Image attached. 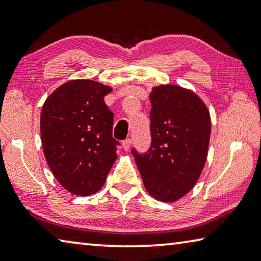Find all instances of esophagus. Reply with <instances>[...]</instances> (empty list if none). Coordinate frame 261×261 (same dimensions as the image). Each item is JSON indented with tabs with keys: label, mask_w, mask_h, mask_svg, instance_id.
Masks as SVG:
<instances>
[{
	"label": "esophagus",
	"mask_w": 261,
	"mask_h": 261,
	"mask_svg": "<svg viewBox=\"0 0 261 261\" xmlns=\"http://www.w3.org/2000/svg\"><path fill=\"white\" fill-rule=\"evenodd\" d=\"M131 143H132V140H131V139H125V140H124L123 144H122V145H123V148H124V151H126V152H127V151L130 150Z\"/></svg>",
	"instance_id": "esophagus-1"
}]
</instances>
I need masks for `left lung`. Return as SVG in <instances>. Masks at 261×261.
<instances>
[{
	"label": "left lung",
	"instance_id": "1",
	"mask_svg": "<svg viewBox=\"0 0 261 261\" xmlns=\"http://www.w3.org/2000/svg\"><path fill=\"white\" fill-rule=\"evenodd\" d=\"M151 148L132 150L144 187L161 202H175L196 185L206 161L212 121L205 103L176 85L152 87Z\"/></svg>",
	"mask_w": 261,
	"mask_h": 261
}]
</instances>
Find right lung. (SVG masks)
Returning <instances> with one entry per match:
<instances>
[{
  "mask_svg": "<svg viewBox=\"0 0 261 261\" xmlns=\"http://www.w3.org/2000/svg\"><path fill=\"white\" fill-rule=\"evenodd\" d=\"M111 90L97 81L69 80L49 94L41 108L45 159L58 182L74 195L98 192L117 159L114 114L105 102Z\"/></svg>",
  "mask_w": 261,
  "mask_h": 261,
  "instance_id": "obj_1",
  "label": "right lung"
}]
</instances>
